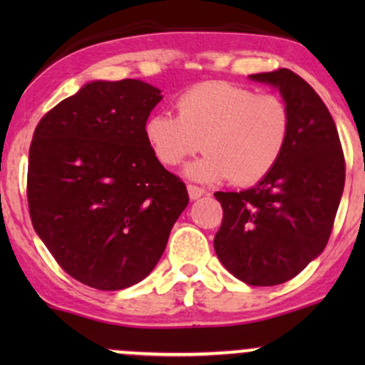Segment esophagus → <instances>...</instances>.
<instances>
[{
  "mask_svg": "<svg viewBox=\"0 0 365 365\" xmlns=\"http://www.w3.org/2000/svg\"><path fill=\"white\" fill-rule=\"evenodd\" d=\"M187 190H189L190 200H200L201 196H205L206 194L205 189H201V187H196V185H187Z\"/></svg>",
  "mask_w": 365,
  "mask_h": 365,
  "instance_id": "obj_1",
  "label": "esophagus"
}]
</instances>
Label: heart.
<instances>
[{
  "label": "heart",
  "instance_id": "obj_1",
  "mask_svg": "<svg viewBox=\"0 0 365 365\" xmlns=\"http://www.w3.org/2000/svg\"><path fill=\"white\" fill-rule=\"evenodd\" d=\"M176 109L178 116L159 111L146 120V141L169 168L205 148L208 153L187 168L197 182L231 178L242 187L261 182L279 164L292 134L284 98L226 81L183 91Z\"/></svg>",
  "mask_w": 365,
  "mask_h": 365
}]
</instances>
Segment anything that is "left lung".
Wrapping results in <instances>:
<instances>
[{
	"mask_svg": "<svg viewBox=\"0 0 365 365\" xmlns=\"http://www.w3.org/2000/svg\"><path fill=\"white\" fill-rule=\"evenodd\" d=\"M251 79L277 88L292 113V134L267 178L242 192H215L224 215L213 247L245 284L275 286L300 274L325 249L346 168L336 123L300 76L279 68Z\"/></svg>",
	"mask_w": 365,
	"mask_h": 365,
	"instance_id": "8db88e82",
	"label": "left lung"
}]
</instances>
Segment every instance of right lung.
Returning <instances> with one entry per match:
<instances>
[{
    "mask_svg": "<svg viewBox=\"0 0 365 365\" xmlns=\"http://www.w3.org/2000/svg\"><path fill=\"white\" fill-rule=\"evenodd\" d=\"M159 88L93 81L38 121L29 146L33 227L61 268L102 292L125 289L159 263L189 205L187 187L145 135Z\"/></svg>",
    "mask_w": 365,
    "mask_h": 365,
    "instance_id": "right-lung-1",
    "label": "right lung"
}]
</instances>
